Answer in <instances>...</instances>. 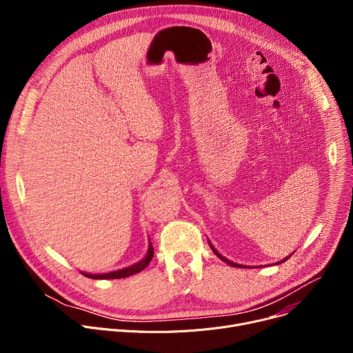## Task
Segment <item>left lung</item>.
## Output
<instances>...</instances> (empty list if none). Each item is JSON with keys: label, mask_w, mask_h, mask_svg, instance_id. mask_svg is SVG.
Here are the masks:
<instances>
[{"label": "left lung", "mask_w": 353, "mask_h": 353, "mask_svg": "<svg viewBox=\"0 0 353 353\" xmlns=\"http://www.w3.org/2000/svg\"><path fill=\"white\" fill-rule=\"evenodd\" d=\"M208 243H210V245H211V248H212V251H214V253H215V254H216V257H219V259H221V260H222V261H225V263H226V264H229V265H232V267H237V268H243V265H240V264H236V263H233V261H229V260H228V259H225V257H223V256H221V254H219V253H218V250H216V248H215V247H214V245H212V244H211V241H208ZM290 256H292V254H290ZM290 256H288V257H286V259H283V260H281V261H279V263H276V264H281V263H285V261H286V260H288V259H289V257H290Z\"/></svg>", "instance_id": "left-lung-1"}]
</instances>
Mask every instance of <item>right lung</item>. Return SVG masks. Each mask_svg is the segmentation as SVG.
Listing matches in <instances>:
<instances>
[{"label": "right lung", "mask_w": 353, "mask_h": 353, "mask_svg": "<svg viewBox=\"0 0 353 353\" xmlns=\"http://www.w3.org/2000/svg\"><path fill=\"white\" fill-rule=\"evenodd\" d=\"M152 257H154V247H152V243H150V240H149L148 251H146L145 257L141 261H138V263H135V264H132L130 267H125L123 270H117V271L108 272V274H94V275L85 274V272H82V274L85 276H88V278H92V279H120V278H127V276H131L134 274L141 272L150 263Z\"/></svg>", "instance_id": "right-lung-1"}]
</instances>
